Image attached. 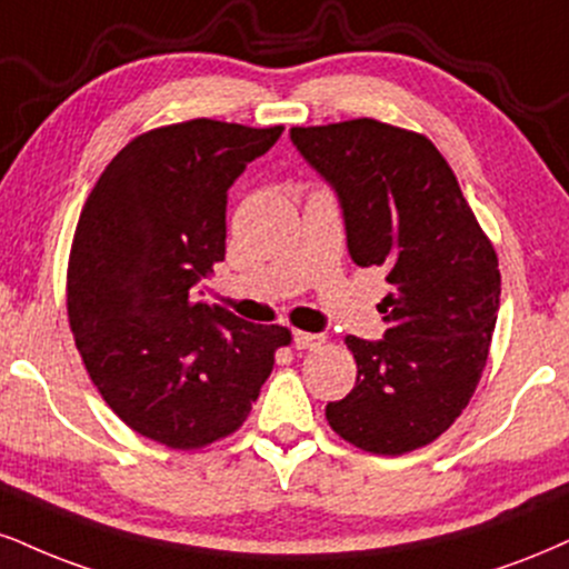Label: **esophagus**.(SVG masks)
I'll list each match as a JSON object with an SVG mask.
<instances>
[{
    "mask_svg": "<svg viewBox=\"0 0 569 569\" xmlns=\"http://www.w3.org/2000/svg\"><path fill=\"white\" fill-rule=\"evenodd\" d=\"M320 345H326V339L320 337V333L293 331V347H297V350H318Z\"/></svg>",
    "mask_w": 569,
    "mask_h": 569,
    "instance_id": "34e87169",
    "label": "esophagus"
}]
</instances>
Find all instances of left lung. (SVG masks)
I'll return each mask as SVG.
<instances>
[{
	"label": "left lung",
	"mask_w": 569,
	"mask_h": 569,
	"mask_svg": "<svg viewBox=\"0 0 569 569\" xmlns=\"http://www.w3.org/2000/svg\"><path fill=\"white\" fill-rule=\"evenodd\" d=\"M289 134L339 198L352 262L379 267L392 289L379 305L385 339L347 337L358 381L326 419L368 453H408L440 437L480 385L501 307L498 257L427 137L373 119Z\"/></svg>",
	"instance_id": "1"
}]
</instances>
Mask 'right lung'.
<instances>
[{
    "instance_id": "obj_1",
    "label": "right lung",
    "mask_w": 569,
    "mask_h": 569,
    "mask_svg": "<svg viewBox=\"0 0 569 569\" xmlns=\"http://www.w3.org/2000/svg\"><path fill=\"white\" fill-rule=\"evenodd\" d=\"M280 132L211 119L153 129L108 163L81 209L68 264L73 339L113 413L167 448L236 432L291 341L198 299L224 259L228 190Z\"/></svg>"
}]
</instances>
